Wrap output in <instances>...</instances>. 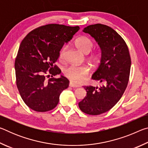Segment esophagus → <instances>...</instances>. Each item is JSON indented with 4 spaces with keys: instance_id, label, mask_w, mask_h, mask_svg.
Listing matches in <instances>:
<instances>
[{
    "instance_id": "34e87169",
    "label": "esophagus",
    "mask_w": 148,
    "mask_h": 148,
    "mask_svg": "<svg viewBox=\"0 0 148 148\" xmlns=\"http://www.w3.org/2000/svg\"><path fill=\"white\" fill-rule=\"evenodd\" d=\"M69 86L71 87H73V88H76V87H78V86H77V85L74 84L73 82H71L69 83Z\"/></svg>"
}]
</instances>
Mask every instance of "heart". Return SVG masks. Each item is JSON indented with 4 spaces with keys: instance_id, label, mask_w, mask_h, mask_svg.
I'll list each match as a JSON object with an SVG mask.
<instances>
[{
    "instance_id": "heart-1",
    "label": "heart",
    "mask_w": 148,
    "mask_h": 148,
    "mask_svg": "<svg viewBox=\"0 0 148 148\" xmlns=\"http://www.w3.org/2000/svg\"><path fill=\"white\" fill-rule=\"evenodd\" d=\"M75 46L82 53L85 54L89 53L94 46V43L91 39L87 36H81L77 38L75 41ZM67 47L63 46L59 51V57L60 59H63L65 56ZM99 58V55L97 52H92L90 55L89 59L92 61H97ZM89 69L86 66H74L71 65L63 71L64 76L69 78L71 82L74 84H80L84 83L86 81L87 75L89 74Z\"/></svg>"
}]
</instances>
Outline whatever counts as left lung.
<instances>
[{"label": "left lung", "instance_id": "left-lung-1", "mask_svg": "<svg viewBox=\"0 0 148 148\" xmlns=\"http://www.w3.org/2000/svg\"><path fill=\"white\" fill-rule=\"evenodd\" d=\"M83 32L94 38L101 50V63L91 78L105 85L84 86L87 96L78 105L84 113L99 115L113 108L124 93L129 78L131 57L124 40L111 27L98 23L87 26Z\"/></svg>", "mask_w": 148, "mask_h": 148}]
</instances>
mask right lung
I'll list each match as a JSON object with an SVG mask.
<instances>
[{"mask_svg":"<svg viewBox=\"0 0 148 148\" xmlns=\"http://www.w3.org/2000/svg\"><path fill=\"white\" fill-rule=\"evenodd\" d=\"M79 27L49 24L33 30L20 44L15 61L16 84L25 103L36 112L53 110L61 92L68 88L69 79L61 75L55 62L64 43H68ZM51 76L46 80L45 77Z\"/></svg>","mask_w":148,"mask_h":148,"instance_id":"add662e5","label":"right lung"}]
</instances>
